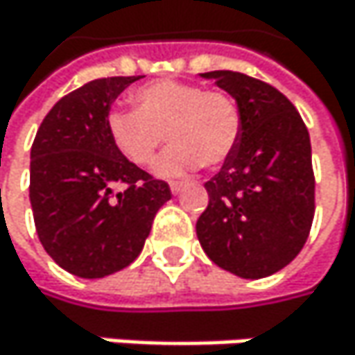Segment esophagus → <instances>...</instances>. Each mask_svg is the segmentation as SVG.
<instances>
[{
	"label": "esophagus",
	"mask_w": 355,
	"mask_h": 355,
	"mask_svg": "<svg viewBox=\"0 0 355 355\" xmlns=\"http://www.w3.org/2000/svg\"><path fill=\"white\" fill-rule=\"evenodd\" d=\"M182 187H184V182H182V180H173V182H171V191H173L175 195L182 191Z\"/></svg>",
	"instance_id": "34e87169"
}]
</instances>
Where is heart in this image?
<instances>
[{"label":"heart","mask_w":355,"mask_h":355,"mask_svg":"<svg viewBox=\"0 0 355 355\" xmlns=\"http://www.w3.org/2000/svg\"><path fill=\"white\" fill-rule=\"evenodd\" d=\"M135 110H110L107 131L112 146L133 166L154 162L158 148L173 141L160 156L156 173L178 177L199 164L220 166L236 148L241 112L234 98L222 90L197 84L160 80L133 94Z\"/></svg>","instance_id":"obj_1"}]
</instances>
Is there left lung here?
Returning <instances> with one entry per match:
<instances>
[{
  "label": "left lung",
  "mask_w": 355,
  "mask_h": 355,
  "mask_svg": "<svg viewBox=\"0 0 355 355\" xmlns=\"http://www.w3.org/2000/svg\"><path fill=\"white\" fill-rule=\"evenodd\" d=\"M241 112V135L222 171L205 182L209 203L197 239L222 269L259 279L302 250L315 218L309 129L273 86L239 71H207Z\"/></svg>",
  "instance_id": "8db88e82"
}]
</instances>
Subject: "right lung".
Masks as SVG:
<instances>
[{"instance_id": "obj_1", "label": "right lung", "mask_w": 355, "mask_h": 355, "mask_svg": "<svg viewBox=\"0 0 355 355\" xmlns=\"http://www.w3.org/2000/svg\"><path fill=\"white\" fill-rule=\"evenodd\" d=\"M137 80L101 78L69 92L42 119L31 150L38 241L59 267L84 279L131 265L173 197L164 180L125 160L108 137L110 105Z\"/></svg>"}]
</instances>
